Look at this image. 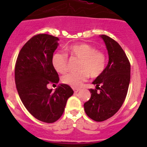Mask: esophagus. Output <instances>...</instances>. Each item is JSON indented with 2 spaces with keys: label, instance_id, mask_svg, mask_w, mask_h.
<instances>
[{
  "label": "esophagus",
  "instance_id": "34e87169",
  "mask_svg": "<svg viewBox=\"0 0 147 147\" xmlns=\"http://www.w3.org/2000/svg\"><path fill=\"white\" fill-rule=\"evenodd\" d=\"M73 90H74V92H75V93H77V92H79L80 89H78V88H73Z\"/></svg>",
  "mask_w": 147,
  "mask_h": 147
}]
</instances>
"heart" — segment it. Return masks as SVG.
Instances as JSON below:
<instances>
[{
  "mask_svg": "<svg viewBox=\"0 0 147 147\" xmlns=\"http://www.w3.org/2000/svg\"><path fill=\"white\" fill-rule=\"evenodd\" d=\"M68 53L72 57L80 59L79 72H69L64 75L62 82L73 88L82 86L89 76L97 78L106 68L107 58L101 51H97L93 46L87 43L76 44L67 48ZM53 67L59 73H65L67 70V57L64 53H56L52 58Z\"/></svg>",
  "mask_w": 147,
  "mask_h": 147,
  "instance_id": "1",
  "label": "heart"
}]
</instances>
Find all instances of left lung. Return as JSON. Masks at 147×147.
Listing matches in <instances>:
<instances>
[{
	"label": "left lung",
	"mask_w": 147,
	"mask_h": 147,
	"mask_svg": "<svg viewBox=\"0 0 147 147\" xmlns=\"http://www.w3.org/2000/svg\"><path fill=\"white\" fill-rule=\"evenodd\" d=\"M100 37L106 45L109 61L104 72L92 82L96 89H90L91 97L84 104L86 115L96 121H105L117 112L130 82V63L123 49L107 35Z\"/></svg>",
	"instance_id": "left-lung-1"
}]
</instances>
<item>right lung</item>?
<instances>
[{
  "label": "right lung",
  "instance_id": "obj_1",
  "mask_svg": "<svg viewBox=\"0 0 147 147\" xmlns=\"http://www.w3.org/2000/svg\"><path fill=\"white\" fill-rule=\"evenodd\" d=\"M59 38L38 34L20 50L15 68V81L19 97L27 110L37 119L53 123L60 118L68 98L74 92L69 85L60 84L53 91L49 83H58V74L52 58Z\"/></svg>",
  "mask_w": 147,
  "mask_h": 147
}]
</instances>
